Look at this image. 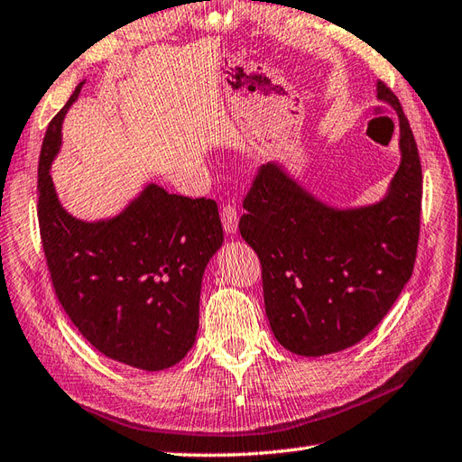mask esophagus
Here are the masks:
<instances>
[{
  "label": "esophagus",
  "instance_id": "obj_1",
  "mask_svg": "<svg viewBox=\"0 0 462 462\" xmlns=\"http://www.w3.org/2000/svg\"><path fill=\"white\" fill-rule=\"evenodd\" d=\"M221 221H223L225 233H227V235L237 233V225H239L237 208H235V205H231V203H225L221 208Z\"/></svg>",
  "mask_w": 462,
  "mask_h": 462
}]
</instances>
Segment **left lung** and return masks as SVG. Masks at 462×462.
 <instances>
[{
    "label": "left lung",
    "instance_id": "8db88e82",
    "mask_svg": "<svg viewBox=\"0 0 462 462\" xmlns=\"http://www.w3.org/2000/svg\"><path fill=\"white\" fill-rule=\"evenodd\" d=\"M377 98L399 116L402 163L387 196L360 209H332L279 163L253 178L239 219L259 254L273 334L299 356L346 350L370 334L411 279L421 225L423 173L399 98L377 83Z\"/></svg>",
    "mask_w": 462,
    "mask_h": 462
}]
</instances>
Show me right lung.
<instances>
[{
  "mask_svg": "<svg viewBox=\"0 0 462 462\" xmlns=\"http://www.w3.org/2000/svg\"><path fill=\"white\" fill-rule=\"evenodd\" d=\"M80 87L49 122L39 156L37 217L51 282L100 354L138 370H166L196 342L203 271L223 243L217 203L150 183L115 219L70 217L49 168Z\"/></svg>",
  "mask_w": 462,
  "mask_h": 462,
  "instance_id": "obj_1",
  "label": "right lung"
}]
</instances>
